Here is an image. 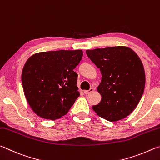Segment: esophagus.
Instances as JSON below:
<instances>
[{
    "label": "esophagus",
    "instance_id": "1",
    "mask_svg": "<svg viewBox=\"0 0 160 160\" xmlns=\"http://www.w3.org/2000/svg\"><path fill=\"white\" fill-rule=\"evenodd\" d=\"M93 91H94V88H91L89 89V90H88V91H84V93H85V94H89V93H92V92H93Z\"/></svg>",
    "mask_w": 160,
    "mask_h": 160
}]
</instances>
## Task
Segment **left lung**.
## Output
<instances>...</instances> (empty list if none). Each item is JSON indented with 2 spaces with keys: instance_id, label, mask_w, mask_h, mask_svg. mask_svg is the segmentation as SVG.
<instances>
[{
  "instance_id": "1",
  "label": "left lung",
  "mask_w": 160,
  "mask_h": 160,
  "mask_svg": "<svg viewBox=\"0 0 160 160\" xmlns=\"http://www.w3.org/2000/svg\"><path fill=\"white\" fill-rule=\"evenodd\" d=\"M86 54L102 74L97 88L101 101L93 105V110L110 122L129 115L138 105L145 89V70L138 55L126 46L86 50Z\"/></svg>"
}]
</instances>
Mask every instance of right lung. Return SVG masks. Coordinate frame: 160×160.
I'll return each mask as SVG.
<instances>
[{
  "label": "right lung",
  "mask_w": 160,
  "mask_h": 160,
  "mask_svg": "<svg viewBox=\"0 0 160 160\" xmlns=\"http://www.w3.org/2000/svg\"><path fill=\"white\" fill-rule=\"evenodd\" d=\"M82 56V50H61L38 52L28 59L22 83L27 102L38 116L55 120L68 112L79 96L74 69Z\"/></svg>",
  "instance_id": "right-lung-1"
}]
</instances>
